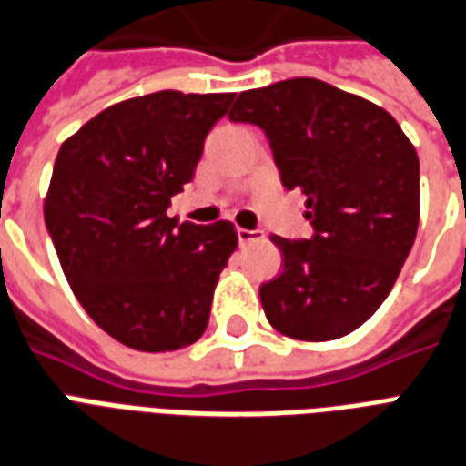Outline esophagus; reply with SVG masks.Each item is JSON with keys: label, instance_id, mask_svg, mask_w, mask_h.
<instances>
[{"label": "esophagus", "instance_id": "34e87169", "mask_svg": "<svg viewBox=\"0 0 466 466\" xmlns=\"http://www.w3.org/2000/svg\"><path fill=\"white\" fill-rule=\"evenodd\" d=\"M255 240H262V230L238 228V243L248 245V243H255Z\"/></svg>", "mask_w": 466, "mask_h": 466}]
</instances>
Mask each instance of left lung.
I'll return each instance as SVG.
<instances>
[{
	"label": "left lung",
	"mask_w": 466,
	"mask_h": 466,
	"mask_svg": "<svg viewBox=\"0 0 466 466\" xmlns=\"http://www.w3.org/2000/svg\"><path fill=\"white\" fill-rule=\"evenodd\" d=\"M230 121L265 131L311 240L272 236L282 272L259 287L274 330L306 342L352 333L399 279L420 221V165L387 109L313 77L240 92Z\"/></svg>",
	"instance_id": "1"
}]
</instances>
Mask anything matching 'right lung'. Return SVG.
<instances>
[{"label":"right lung","instance_id":"right-lung-1","mask_svg":"<svg viewBox=\"0 0 466 466\" xmlns=\"http://www.w3.org/2000/svg\"><path fill=\"white\" fill-rule=\"evenodd\" d=\"M233 96H133L60 146L46 226L72 294L126 348L169 352L207 330L238 233L230 221L177 223L167 207L192 182L204 138Z\"/></svg>","mask_w":466,"mask_h":466}]
</instances>
